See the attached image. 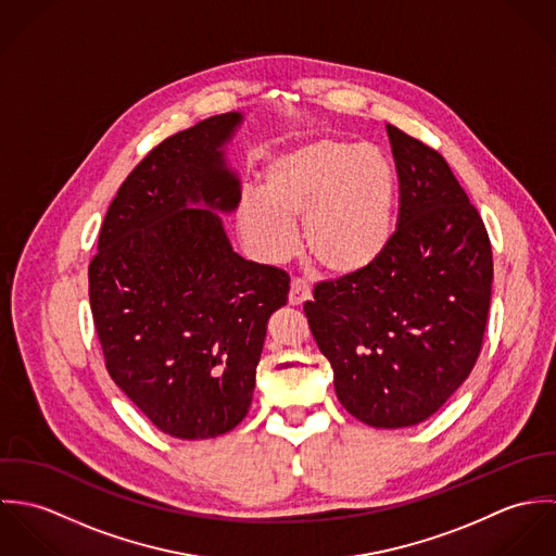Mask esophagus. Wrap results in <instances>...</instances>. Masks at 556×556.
I'll use <instances>...</instances> for the list:
<instances>
[{
  "instance_id": "34e87169",
  "label": "esophagus",
  "mask_w": 556,
  "mask_h": 556,
  "mask_svg": "<svg viewBox=\"0 0 556 556\" xmlns=\"http://www.w3.org/2000/svg\"><path fill=\"white\" fill-rule=\"evenodd\" d=\"M308 300H311V287H308L304 280L293 278L291 291H289V304H291V306H302V304L308 302Z\"/></svg>"
}]
</instances>
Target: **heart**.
<instances>
[{"label": "heart", "mask_w": 556, "mask_h": 556, "mask_svg": "<svg viewBox=\"0 0 556 556\" xmlns=\"http://www.w3.org/2000/svg\"><path fill=\"white\" fill-rule=\"evenodd\" d=\"M396 179L388 159L344 139H315L265 166V192L239 199V227L267 261L298 250L295 220L304 218L306 248L325 274H362L392 236Z\"/></svg>", "instance_id": "1"}]
</instances>
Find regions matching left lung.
I'll use <instances>...</instances> for the list:
<instances>
[{
    "label": "left lung",
    "mask_w": 556,
    "mask_h": 556,
    "mask_svg": "<svg viewBox=\"0 0 556 556\" xmlns=\"http://www.w3.org/2000/svg\"><path fill=\"white\" fill-rule=\"evenodd\" d=\"M397 225L362 274L315 285L304 304L342 406L375 428L434 415L476 366L492 298L483 220L437 150L388 126Z\"/></svg>",
    "instance_id": "1"
}]
</instances>
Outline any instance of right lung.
<instances>
[{
    "instance_id": "right-lung-1",
    "label": "right lung",
    "mask_w": 556,
    "mask_h": 556,
    "mask_svg": "<svg viewBox=\"0 0 556 556\" xmlns=\"http://www.w3.org/2000/svg\"><path fill=\"white\" fill-rule=\"evenodd\" d=\"M239 113L156 146L111 201L89 261V304L115 386L164 434L212 439L245 417L267 318L289 274L233 252L218 214L239 203L220 146Z\"/></svg>"
}]
</instances>
